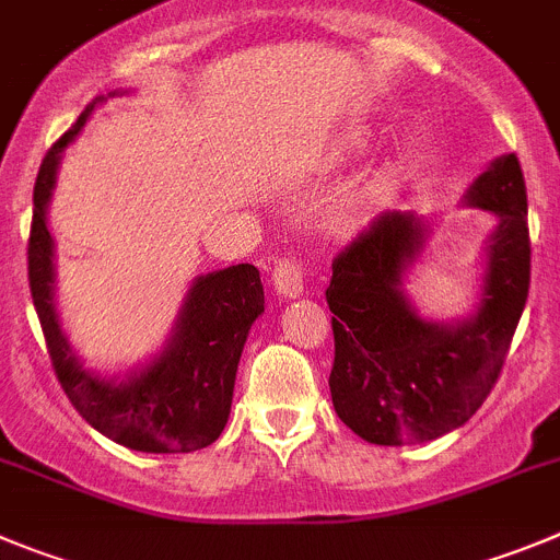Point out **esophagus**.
I'll return each mask as SVG.
<instances>
[{"label":"esophagus","instance_id":"1","mask_svg":"<svg viewBox=\"0 0 560 560\" xmlns=\"http://www.w3.org/2000/svg\"><path fill=\"white\" fill-rule=\"evenodd\" d=\"M271 283H275V291L277 294L289 296V300H294V296L302 294V266L296 264V260H277L275 271H271Z\"/></svg>","mask_w":560,"mask_h":560}]
</instances>
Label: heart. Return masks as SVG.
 <instances>
[{
	"instance_id": "b5f03b06",
	"label": "heart",
	"mask_w": 560,
	"mask_h": 560,
	"mask_svg": "<svg viewBox=\"0 0 560 560\" xmlns=\"http://www.w3.org/2000/svg\"><path fill=\"white\" fill-rule=\"evenodd\" d=\"M355 150H361V141H358V138H350V141H343L341 152H355Z\"/></svg>"
}]
</instances>
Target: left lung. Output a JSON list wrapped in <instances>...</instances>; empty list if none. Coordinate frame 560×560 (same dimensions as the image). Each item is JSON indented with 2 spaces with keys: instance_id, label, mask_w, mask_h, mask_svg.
<instances>
[{
  "instance_id": "8db88e82",
  "label": "left lung",
  "mask_w": 560,
  "mask_h": 560,
  "mask_svg": "<svg viewBox=\"0 0 560 560\" xmlns=\"http://www.w3.org/2000/svg\"><path fill=\"white\" fill-rule=\"evenodd\" d=\"M464 202L497 217L486 241L483 296L469 319L439 325L410 307L402 277L430 233L413 213L388 210L332 260L325 291L336 338L332 408L369 444L399 447L460 428L500 377L530 289L520 158H497Z\"/></svg>"
}]
</instances>
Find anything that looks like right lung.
<instances>
[{"mask_svg":"<svg viewBox=\"0 0 560 560\" xmlns=\"http://www.w3.org/2000/svg\"><path fill=\"white\" fill-rule=\"evenodd\" d=\"M102 100L80 113L38 168L27 244L35 314L60 386L91 428L138 453H194L213 444L228 424L241 350L253 322L264 314L260 271L238 264L197 277L161 355L127 381H105L82 366L55 314V244L46 228V205L63 150Z\"/></svg>","mask_w":560,"mask_h":560,"instance_id":"1","label":"right lung"}]
</instances>
